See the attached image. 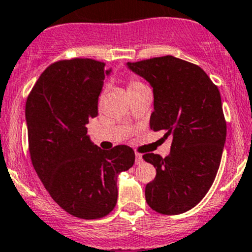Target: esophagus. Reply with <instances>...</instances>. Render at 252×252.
Returning <instances> with one entry per match:
<instances>
[{
  "label": "esophagus",
  "instance_id": "obj_1",
  "mask_svg": "<svg viewBox=\"0 0 252 252\" xmlns=\"http://www.w3.org/2000/svg\"><path fill=\"white\" fill-rule=\"evenodd\" d=\"M142 155L141 154H135V163L136 164H141L142 163Z\"/></svg>",
  "mask_w": 252,
  "mask_h": 252
}]
</instances>
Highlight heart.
<instances>
[{"mask_svg": "<svg viewBox=\"0 0 252 252\" xmlns=\"http://www.w3.org/2000/svg\"><path fill=\"white\" fill-rule=\"evenodd\" d=\"M144 86H146V85H145L144 83H141L139 79L131 78L130 80H129V83H128V91H129V93H133V91L139 90V89L144 88Z\"/></svg>", "mask_w": 252, "mask_h": 252, "instance_id": "b5f03b06", "label": "heart"}]
</instances>
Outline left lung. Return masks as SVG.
Masks as SVG:
<instances>
[{"instance_id":"left-lung-1","label":"left lung","mask_w":252,"mask_h":252,"mask_svg":"<svg viewBox=\"0 0 252 252\" xmlns=\"http://www.w3.org/2000/svg\"><path fill=\"white\" fill-rule=\"evenodd\" d=\"M128 67L154 88L150 128L172 136L168 156H142L156 168L145 188L146 202L162 215H180L204 199L220 168L227 135L220 90L199 65L173 56Z\"/></svg>"}]
</instances>
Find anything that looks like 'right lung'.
<instances>
[{
  "label": "right lung",
  "instance_id": "1",
  "mask_svg": "<svg viewBox=\"0 0 252 252\" xmlns=\"http://www.w3.org/2000/svg\"><path fill=\"white\" fill-rule=\"evenodd\" d=\"M105 65L91 58L57 61L40 75L25 105L35 171L55 202L83 220L102 218L113 210L117 177L135 161L131 147L106 151L86 135L111 72Z\"/></svg>",
  "mask_w": 252,
  "mask_h": 252
}]
</instances>
